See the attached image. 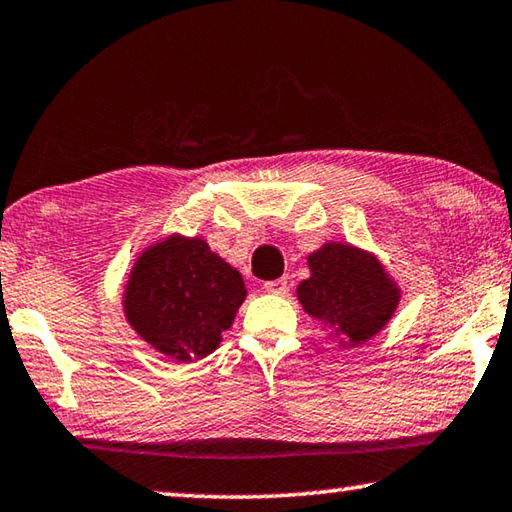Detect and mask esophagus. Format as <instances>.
<instances>
[{
    "mask_svg": "<svg viewBox=\"0 0 512 512\" xmlns=\"http://www.w3.org/2000/svg\"><path fill=\"white\" fill-rule=\"evenodd\" d=\"M264 291H269V294H287L289 291V280L287 278H278V280H271V282H264Z\"/></svg>",
    "mask_w": 512,
    "mask_h": 512,
    "instance_id": "1",
    "label": "esophagus"
}]
</instances>
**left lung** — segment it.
<instances>
[{
	"label": "left lung",
	"mask_w": 512,
	"mask_h": 512,
	"mask_svg": "<svg viewBox=\"0 0 512 512\" xmlns=\"http://www.w3.org/2000/svg\"><path fill=\"white\" fill-rule=\"evenodd\" d=\"M310 278L296 289L303 310L339 337L342 346H360L387 326L401 300L376 255L330 241L307 257Z\"/></svg>",
	"instance_id": "1"
}]
</instances>
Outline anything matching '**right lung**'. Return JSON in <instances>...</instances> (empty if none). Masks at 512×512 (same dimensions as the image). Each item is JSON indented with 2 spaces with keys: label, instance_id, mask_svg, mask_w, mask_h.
I'll return each instance as SVG.
<instances>
[{
  "label": "right lung",
  "instance_id": "obj_1",
  "mask_svg": "<svg viewBox=\"0 0 512 512\" xmlns=\"http://www.w3.org/2000/svg\"><path fill=\"white\" fill-rule=\"evenodd\" d=\"M246 300L237 269L200 237L152 243L125 285V319L143 342L177 362L207 358Z\"/></svg>",
  "mask_w": 512,
  "mask_h": 512
}]
</instances>
